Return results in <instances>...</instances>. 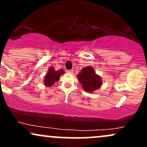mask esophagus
I'll use <instances>...</instances> for the list:
<instances>
[{
  "instance_id": "obj_1",
  "label": "esophagus",
  "mask_w": 147,
  "mask_h": 147,
  "mask_svg": "<svg viewBox=\"0 0 147 147\" xmlns=\"http://www.w3.org/2000/svg\"><path fill=\"white\" fill-rule=\"evenodd\" d=\"M73 72H74L73 70H67V72H68V73H70V74H73Z\"/></svg>"
}]
</instances>
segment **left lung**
<instances>
[{"instance_id":"8db88e82","label":"left lung","mask_w":147,"mask_h":147,"mask_svg":"<svg viewBox=\"0 0 147 147\" xmlns=\"http://www.w3.org/2000/svg\"><path fill=\"white\" fill-rule=\"evenodd\" d=\"M77 78L84 90L88 92H94L102 85L101 77L96 74L94 68L91 66L82 69L77 75Z\"/></svg>"}]
</instances>
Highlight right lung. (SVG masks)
<instances>
[{"mask_svg":"<svg viewBox=\"0 0 147 147\" xmlns=\"http://www.w3.org/2000/svg\"><path fill=\"white\" fill-rule=\"evenodd\" d=\"M65 71L62 69L55 70L53 67H50L48 69V73L44 77V85L46 87H51L56 82H58L60 79V76L63 75Z\"/></svg>","mask_w":147,"mask_h":147,"instance_id":"right-lung-1","label":"right lung"}]
</instances>
